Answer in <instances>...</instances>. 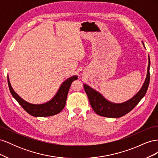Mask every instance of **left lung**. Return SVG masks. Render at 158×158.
<instances>
[{
  "mask_svg": "<svg viewBox=\"0 0 158 158\" xmlns=\"http://www.w3.org/2000/svg\"><path fill=\"white\" fill-rule=\"evenodd\" d=\"M142 44L145 46L144 43ZM150 60L148 55V66L146 78L142 88L135 95L123 103H115L108 101L102 94L91 88L88 85L84 84V88L86 93L91 106L95 113L102 117L109 118H119L130 112L135 107L140 100L144 97L150 83Z\"/></svg>",
  "mask_w": 158,
  "mask_h": 158,
  "instance_id": "1",
  "label": "left lung"
}]
</instances>
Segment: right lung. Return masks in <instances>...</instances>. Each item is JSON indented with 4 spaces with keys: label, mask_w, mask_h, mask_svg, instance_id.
I'll list each match as a JSON object with an SVG mask.
<instances>
[{
    "label": "right lung",
    "mask_w": 158,
    "mask_h": 158,
    "mask_svg": "<svg viewBox=\"0 0 158 158\" xmlns=\"http://www.w3.org/2000/svg\"><path fill=\"white\" fill-rule=\"evenodd\" d=\"M7 78L8 87L11 94L23 109L31 116L45 117L55 115L59 113L64 109L71 84L73 81L78 79V76H73L64 81L55 96L50 101L41 104L30 103L20 98L12 88L8 76Z\"/></svg>",
    "instance_id": "obj_1"
}]
</instances>
